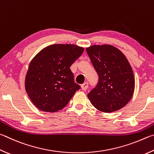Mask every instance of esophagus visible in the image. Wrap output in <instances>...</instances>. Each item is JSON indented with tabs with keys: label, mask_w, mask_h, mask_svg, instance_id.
Returning a JSON list of instances; mask_svg holds the SVG:
<instances>
[{
	"label": "esophagus",
	"mask_w": 154,
	"mask_h": 154,
	"mask_svg": "<svg viewBox=\"0 0 154 154\" xmlns=\"http://www.w3.org/2000/svg\"><path fill=\"white\" fill-rule=\"evenodd\" d=\"M81 87H82V89H83V90H86V89L88 88V83L85 82L83 84L81 85Z\"/></svg>",
	"instance_id": "1"
}]
</instances>
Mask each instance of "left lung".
<instances>
[{
    "instance_id": "8db88e82",
    "label": "left lung",
    "mask_w": 154,
    "mask_h": 154,
    "mask_svg": "<svg viewBox=\"0 0 154 154\" xmlns=\"http://www.w3.org/2000/svg\"><path fill=\"white\" fill-rule=\"evenodd\" d=\"M99 79L88 94L95 108L112 112L127 104L135 89L132 68L120 50L111 45H94L86 48Z\"/></svg>"
}]
</instances>
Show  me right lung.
Segmentation results:
<instances>
[{
  "mask_svg": "<svg viewBox=\"0 0 154 154\" xmlns=\"http://www.w3.org/2000/svg\"><path fill=\"white\" fill-rule=\"evenodd\" d=\"M84 51L72 44L47 46L31 61L26 77V90L31 101L40 110L54 112L68 104L81 89L70 69Z\"/></svg>",
  "mask_w": 154,
  "mask_h": 154,
  "instance_id": "add662e5",
  "label": "right lung"
}]
</instances>
